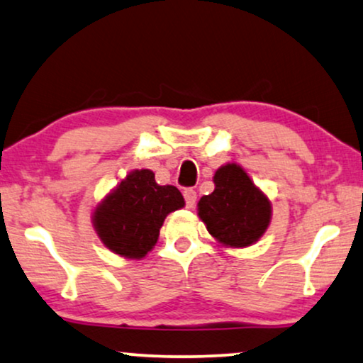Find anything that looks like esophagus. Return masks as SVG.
Wrapping results in <instances>:
<instances>
[{
	"mask_svg": "<svg viewBox=\"0 0 363 363\" xmlns=\"http://www.w3.org/2000/svg\"><path fill=\"white\" fill-rule=\"evenodd\" d=\"M184 199H186V206L192 209V207L196 206V201H197V194L194 189H186L184 191Z\"/></svg>",
	"mask_w": 363,
	"mask_h": 363,
	"instance_id": "34e87169",
	"label": "esophagus"
}]
</instances>
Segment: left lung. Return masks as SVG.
Returning <instances> with one entry per match:
<instances>
[{"label":"left lung","mask_w":363,"mask_h":363,"mask_svg":"<svg viewBox=\"0 0 363 363\" xmlns=\"http://www.w3.org/2000/svg\"><path fill=\"white\" fill-rule=\"evenodd\" d=\"M214 191L197 202V216L224 247H249L269 229L270 199L239 164L227 162L214 174Z\"/></svg>","instance_id":"obj_1"}]
</instances>
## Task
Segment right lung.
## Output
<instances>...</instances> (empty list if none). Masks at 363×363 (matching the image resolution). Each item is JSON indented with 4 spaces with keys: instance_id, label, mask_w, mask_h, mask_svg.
I'll list each match as a JSON object with an SVG mask.
<instances>
[{
    "instance_id": "obj_1",
    "label": "right lung",
    "mask_w": 363,
    "mask_h": 363,
    "mask_svg": "<svg viewBox=\"0 0 363 363\" xmlns=\"http://www.w3.org/2000/svg\"><path fill=\"white\" fill-rule=\"evenodd\" d=\"M186 206L174 186H159L151 169H134L94 207L93 227L111 252L141 260L159 239L164 219Z\"/></svg>"
}]
</instances>
